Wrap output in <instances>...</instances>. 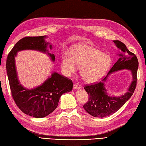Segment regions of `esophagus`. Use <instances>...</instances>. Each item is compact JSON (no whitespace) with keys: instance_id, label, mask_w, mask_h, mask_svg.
<instances>
[{"instance_id":"1","label":"esophagus","mask_w":146,"mask_h":146,"mask_svg":"<svg viewBox=\"0 0 146 146\" xmlns=\"http://www.w3.org/2000/svg\"><path fill=\"white\" fill-rule=\"evenodd\" d=\"M73 88H74V89H79V88H80V85L78 84H74L73 86Z\"/></svg>"}]
</instances>
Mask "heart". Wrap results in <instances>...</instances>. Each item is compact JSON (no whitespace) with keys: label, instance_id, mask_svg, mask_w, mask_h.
Wrapping results in <instances>:
<instances>
[{"label":"heart","instance_id":"b5f03b06","mask_svg":"<svg viewBox=\"0 0 146 146\" xmlns=\"http://www.w3.org/2000/svg\"><path fill=\"white\" fill-rule=\"evenodd\" d=\"M112 64L111 56L87 43L74 46L70 56L64 54L61 62V68L67 75L74 74L76 66L80 67V76L87 83H94L102 79L111 69Z\"/></svg>","mask_w":146,"mask_h":146}]
</instances>
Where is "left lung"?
Returning <instances> with one entry per match:
<instances>
[{
	"label": "left lung",
	"mask_w": 146,
	"mask_h": 146,
	"mask_svg": "<svg viewBox=\"0 0 146 146\" xmlns=\"http://www.w3.org/2000/svg\"><path fill=\"white\" fill-rule=\"evenodd\" d=\"M116 47L120 49V58L110 70L105 77L100 82L88 84L84 87L88 95V101L84 105V108L88 114L96 118H104L116 112L129 100L136 87L138 60L134 53L127 49L123 42L114 40ZM127 69L131 71L133 81L126 94L120 97H111L107 93L104 82L108 76L116 71Z\"/></svg>",
	"instance_id": "left-lung-1"
}]
</instances>
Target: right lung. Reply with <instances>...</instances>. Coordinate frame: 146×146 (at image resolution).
<instances>
[{
    "label": "right lung",
    "mask_w": 146,
    "mask_h": 146,
    "mask_svg": "<svg viewBox=\"0 0 146 146\" xmlns=\"http://www.w3.org/2000/svg\"><path fill=\"white\" fill-rule=\"evenodd\" d=\"M46 36H26L18 41L7 56L6 69L12 97L22 111L29 116L36 118L49 115L57 108L61 96L72 90V81L57 72L42 85L33 89H27L20 84L18 79L15 67V57L17 52L32 49L43 52L50 56L54 61L55 56L49 53L47 49L48 42L45 41ZM52 49V45L49 44Z\"/></svg>",
    "instance_id": "add662e5"
}]
</instances>
